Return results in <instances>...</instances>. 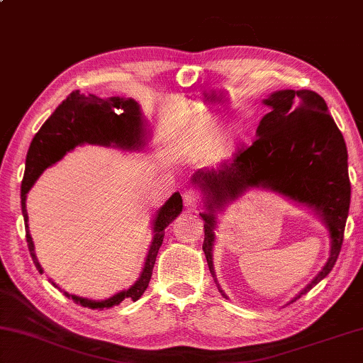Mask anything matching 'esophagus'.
I'll return each instance as SVG.
<instances>
[{
  "instance_id": "1",
  "label": "esophagus",
  "mask_w": 363,
  "mask_h": 363,
  "mask_svg": "<svg viewBox=\"0 0 363 363\" xmlns=\"http://www.w3.org/2000/svg\"><path fill=\"white\" fill-rule=\"evenodd\" d=\"M183 202L186 207H196V205L201 202V193L193 188L186 189L183 193Z\"/></svg>"
}]
</instances>
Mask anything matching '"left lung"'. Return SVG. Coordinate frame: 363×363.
I'll list each match as a JSON object with an SVG mask.
<instances>
[{
    "instance_id": "obj_1",
    "label": "left lung",
    "mask_w": 363,
    "mask_h": 363,
    "mask_svg": "<svg viewBox=\"0 0 363 363\" xmlns=\"http://www.w3.org/2000/svg\"><path fill=\"white\" fill-rule=\"evenodd\" d=\"M270 112L257 126L255 142L242 147L234 158L218 169L197 170L193 182L207 201L202 213L203 245L208 269L213 273L211 250L215 242V210L248 188H270L306 203L330 230V257L318 277L292 300L308 292L329 275L345 238L351 203L347 150L343 134L327 111L325 101L310 90H283L264 99Z\"/></svg>"
}]
</instances>
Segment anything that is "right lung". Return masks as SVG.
Returning <instances> with one entry per match:
<instances>
[{"mask_svg":"<svg viewBox=\"0 0 363 363\" xmlns=\"http://www.w3.org/2000/svg\"><path fill=\"white\" fill-rule=\"evenodd\" d=\"M142 125L143 121L140 108L134 99L118 96L101 99L94 94L85 96L77 90L72 91L66 101H63V104L58 106L57 111L52 113V117L44 123L43 128L34 135L25 162V177L22 182V213L30 255L40 273H43V269H40L36 255H34V245L28 230V213H26L25 205L26 193L31 189L38 177L44 172V169L60 161L66 152L82 145V143H98V145H111L112 143V145L121 148H139L143 143V135H145ZM182 208L183 201L179 193L172 194V197L160 208L153 221L155 234L142 275L128 291H121L111 298L102 300V302L72 296V294L63 291L65 296L67 298H72L75 303L91 310L112 308L115 305H120L125 298L135 302L145 292L150 279H152L156 256H158V251L164 240V229L180 215Z\"/></svg>","mask_w":363,"mask_h":363,"instance_id":"obj_1","label":"right lung"}]
</instances>
